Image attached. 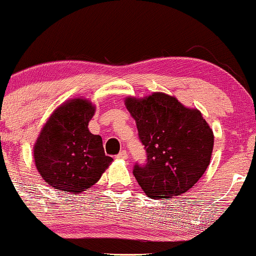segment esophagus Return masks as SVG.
<instances>
[{
    "label": "esophagus",
    "instance_id": "obj_1",
    "mask_svg": "<svg viewBox=\"0 0 256 256\" xmlns=\"http://www.w3.org/2000/svg\"><path fill=\"white\" fill-rule=\"evenodd\" d=\"M128 152H126L125 150H122L119 152V154H117V158L118 160H128Z\"/></svg>",
    "mask_w": 256,
    "mask_h": 256
}]
</instances>
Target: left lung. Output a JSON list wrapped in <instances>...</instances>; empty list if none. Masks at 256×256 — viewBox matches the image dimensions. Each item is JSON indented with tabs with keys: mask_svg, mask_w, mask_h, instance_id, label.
Returning a JSON list of instances; mask_svg holds the SVG:
<instances>
[{
	"mask_svg": "<svg viewBox=\"0 0 256 256\" xmlns=\"http://www.w3.org/2000/svg\"><path fill=\"white\" fill-rule=\"evenodd\" d=\"M125 106L146 151V164L134 168L139 186L151 198L186 192L206 172L214 148V134L202 113L162 92L128 96Z\"/></svg>",
	"mask_w": 256,
	"mask_h": 256,
	"instance_id": "8db88e82",
	"label": "left lung"
}]
</instances>
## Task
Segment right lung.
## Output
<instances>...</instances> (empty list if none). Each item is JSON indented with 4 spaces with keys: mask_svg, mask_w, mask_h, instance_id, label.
<instances>
[{
    "mask_svg": "<svg viewBox=\"0 0 256 256\" xmlns=\"http://www.w3.org/2000/svg\"><path fill=\"white\" fill-rule=\"evenodd\" d=\"M96 108L90 100H67L52 113L34 145L35 166L44 182L66 194H80L96 184L112 157L102 139L90 134Z\"/></svg>",
    "mask_w": 256,
    "mask_h": 256,
    "instance_id": "1",
    "label": "right lung"
}]
</instances>
